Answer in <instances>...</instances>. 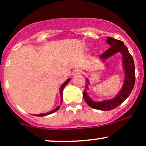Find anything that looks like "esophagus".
<instances>
[{
	"instance_id": "esophagus-1",
	"label": "esophagus",
	"mask_w": 146,
	"mask_h": 146,
	"mask_svg": "<svg viewBox=\"0 0 146 146\" xmlns=\"http://www.w3.org/2000/svg\"><path fill=\"white\" fill-rule=\"evenodd\" d=\"M81 73H82V70L75 69L73 72V75H77V74H81Z\"/></svg>"
}]
</instances>
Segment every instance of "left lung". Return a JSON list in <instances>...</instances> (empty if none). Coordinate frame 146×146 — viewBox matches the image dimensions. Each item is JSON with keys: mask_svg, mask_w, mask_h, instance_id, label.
Listing matches in <instances>:
<instances>
[{"mask_svg": "<svg viewBox=\"0 0 146 146\" xmlns=\"http://www.w3.org/2000/svg\"><path fill=\"white\" fill-rule=\"evenodd\" d=\"M110 47L107 51L103 53L100 56V58L105 60L109 58L117 52H121L123 55V68L125 71V81L123 86L119 93L117 95L116 98L107 101L95 102L92 101L87 95L86 89L88 88L86 85V88L84 90L83 96L85 102L91 108L94 109L100 110H110L116 108L119 106L121 105L123 102L128 98L131 93L135 83V63L132 56L129 53L128 48L124 44V43L121 40H116L113 38L108 37L106 40ZM86 82L88 83V80Z\"/></svg>", "mask_w": 146, "mask_h": 146, "instance_id": "8db88e82", "label": "left lung"}]
</instances>
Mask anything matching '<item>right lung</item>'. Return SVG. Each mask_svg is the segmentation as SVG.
Instances as JSON below:
<instances>
[{"label": "right lung", "mask_w": 146, "mask_h": 146, "mask_svg": "<svg viewBox=\"0 0 146 146\" xmlns=\"http://www.w3.org/2000/svg\"><path fill=\"white\" fill-rule=\"evenodd\" d=\"M70 80H71V79H70V78H69V79H68V80H66V81L62 85V86H61V88H60V96H61V103H60V104H62V101H63V98H62V93H63V89H64V88L65 86H66V85L67 84H68V82H69ZM60 107V106H59L57 107V108H56V109L53 110H52V111L48 112V113H42V114H39V115H36V116L43 117V116H46V115H50V114H52V113H55V112H56V111H57V110H58V109H59Z\"/></svg>", "instance_id": "right-lung-1"}]
</instances>
